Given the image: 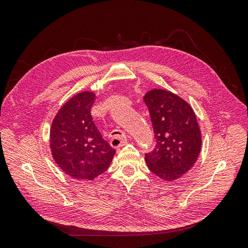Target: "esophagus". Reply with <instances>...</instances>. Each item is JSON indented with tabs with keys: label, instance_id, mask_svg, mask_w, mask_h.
I'll use <instances>...</instances> for the list:
<instances>
[{
	"label": "esophagus",
	"instance_id": "1",
	"mask_svg": "<svg viewBox=\"0 0 248 248\" xmlns=\"http://www.w3.org/2000/svg\"><path fill=\"white\" fill-rule=\"evenodd\" d=\"M125 142H127V137L125 133H122V134H120V136H116L112 138L110 140V145L112 147L118 148V147L123 146Z\"/></svg>",
	"mask_w": 248,
	"mask_h": 248
}]
</instances>
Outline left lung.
<instances>
[{"mask_svg":"<svg viewBox=\"0 0 248 248\" xmlns=\"http://www.w3.org/2000/svg\"><path fill=\"white\" fill-rule=\"evenodd\" d=\"M147 104L156 140L155 148L145 154L149 170L166 181L186 174L201 152L200 127L191 107L181 97L167 90L146 93Z\"/></svg>","mask_w":248,"mask_h":248,"instance_id":"1","label":"left lung"}]
</instances>
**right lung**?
<instances>
[{"label":"right lung","mask_w":248,"mask_h":248,"mask_svg":"<svg viewBox=\"0 0 248 248\" xmlns=\"http://www.w3.org/2000/svg\"><path fill=\"white\" fill-rule=\"evenodd\" d=\"M95 94L85 91L60 108L50 128V150L65 174L78 180H93L106 171L116 150L94 124L91 108Z\"/></svg>","instance_id":"1"}]
</instances>
